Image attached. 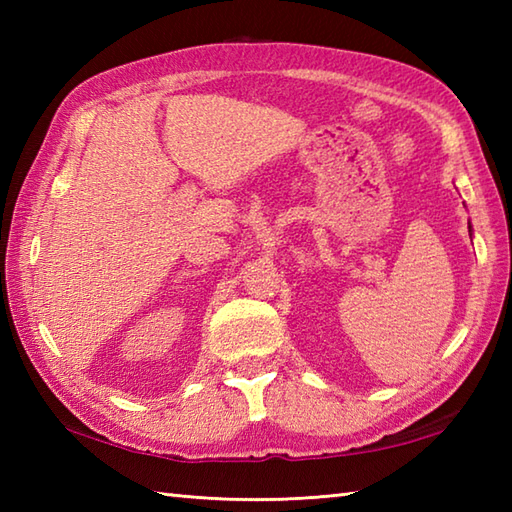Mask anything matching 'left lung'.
Listing matches in <instances>:
<instances>
[{
    "mask_svg": "<svg viewBox=\"0 0 512 512\" xmlns=\"http://www.w3.org/2000/svg\"><path fill=\"white\" fill-rule=\"evenodd\" d=\"M469 235H471V222H469Z\"/></svg>",
    "mask_w": 512,
    "mask_h": 512,
    "instance_id": "1",
    "label": "left lung"
}]
</instances>
